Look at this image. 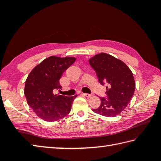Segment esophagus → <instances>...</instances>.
<instances>
[{"mask_svg": "<svg viewBox=\"0 0 161 161\" xmlns=\"http://www.w3.org/2000/svg\"><path fill=\"white\" fill-rule=\"evenodd\" d=\"M81 95H84V96H85V97H91L92 95V94H88V93H81Z\"/></svg>", "mask_w": 161, "mask_h": 161, "instance_id": "obj_1", "label": "esophagus"}]
</instances>
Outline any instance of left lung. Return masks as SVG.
Returning a JSON list of instances; mask_svg holds the SVG:
<instances>
[{"mask_svg": "<svg viewBox=\"0 0 161 161\" xmlns=\"http://www.w3.org/2000/svg\"><path fill=\"white\" fill-rule=\"evenodd\" d=\"M96 72L98 81L105 82L107 97H100L101 104L93 111L106 117H115L125 110L134 93L136 83L131 70L121 60L102 53L88 60Z\"/></svg>", "mask_w": 161, "mask_h": 161, "instance_id": "left-lung-1", "label": "left lung"}]
</instances>
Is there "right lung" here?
Listing matches in <instances>:
<instances>
[{
    "label": "right lung",
    "instance_id": "obj_1",
    "mask_svg": "<svg viewBox=\"0 0 161 161\" xmlns=\"http://www.w3.org/2000/svg\"><path fill=\"white\" fill-rule=\"evenodd\" d=\"M76 59L51 56L30 72L25 81V93L28 104L37 116L45 121H57L69 114L75 97L54 94L61 89L60 78Z\"/></svg>",
    "mask_w": 161,
    "mask_h": 161
}]
</instances>
